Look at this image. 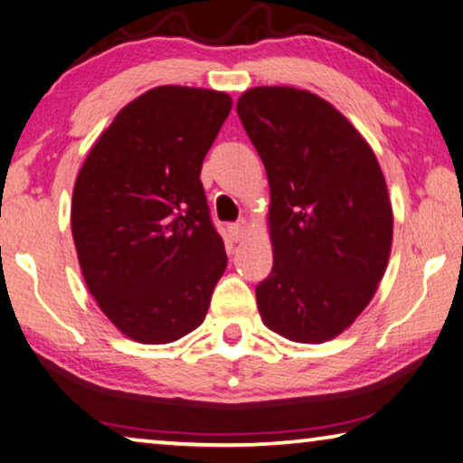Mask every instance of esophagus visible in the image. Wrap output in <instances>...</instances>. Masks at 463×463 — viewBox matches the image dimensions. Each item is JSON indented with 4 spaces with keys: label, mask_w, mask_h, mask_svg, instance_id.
<instances>
[{
    "label": "esophagus",
    "mask_w": 463,
    "mask_h": 463,
    "mask_svg": "<svg viewBox=\"0 0 463 463\" xmlns=\"http://www.w3.org/2000/svg\"><path fill=\"white\" fill-rule=\"evenodd\" d=\"M247 231H249V222L247 220L243 218V220H239V222H232L231 226H229V232H231V237L234 239V241H241L247 234Z\"/></svg>",
    "instance_id": "esophagus-1"
}]
</instances>
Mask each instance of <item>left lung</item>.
Wrapping results in <instances>:
<instances>
[{
  "mask_svg": "<svg viewBox=\"0 0 463 463\" xmlns=\"http://www.w3.org/2000/svg\"><path fill=\"white\" fill-rule=\"evenodd\" d=\"M237 113L269 181L261 321L292 342L332 340L371 303L390 260L393 212L375 152L309 90L251 88Z\"/></svg>",
  "mask_w": 463,
  "mask_h": 463,
  "instance_id": "obj_1",
  "label": "left lung"
}]
</instances>
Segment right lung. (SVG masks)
Instances as JSON below:
<instances>
[{
	"mask_svg": "<svg viewBox=\"0 0 463 463\" xmlns=\"http://www.w3.org/2000/svg\"><path fill=\"white\" fill-rule=\"evenodd\" d=\"M226 92L158 86L121 109L80 168L71 234L100 311L131 340L202 326L226 269L202 163L231 113Z\"/></svg>",
	"mask_w": 463,
	"mask_h": 463,
	"instance_id": "right-lung-1",
	"label": "right lung"
}]
</instances>
